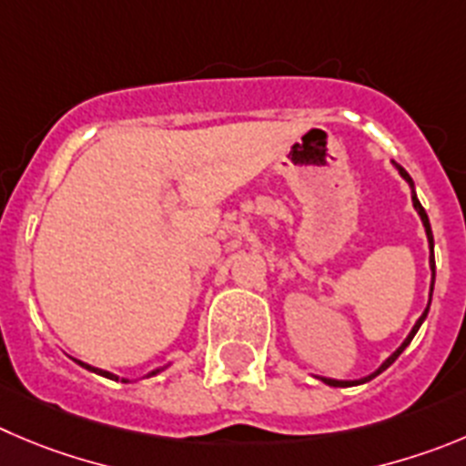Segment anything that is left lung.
<instances>
[{
  "label": "left lung",
  "mask_w": 466,
  "mask_h": 466,
  "mask_svg": "<svg viewBox=\"0 0 466 466\" xmlns=\"http://www.w3.org/2000/svg\"><path fill=\"white\" fill-rule=\"evenodd\" d=\"M393 167L398 169V174L400 177H402L404 181H407V186H410V190H411V204H414V208H416V213H419V218H420V223H423V229H425V237H428V248H430V271H432V280H430V301H428V306H425V310H423V315L419 317V319H416V324L411 326V331H410V336L404 338L402 340V345L398 347V350L393 351V354L389 356V359L384 360V363L380 365V368H377L375 372H370V375H365V377H359V380H333V377H319V375H315L317 380L319 381H324L326 386H338V389H347V386H359V384H365V381H370V380H375L377 375H381V372L386 370V368H389L390 363H393L395 359H398L400 354H402L404 350H407V347H410V342L414 340V336L416 333H419V329H420V324H423L425 321V317H428V312H430V303H432V289H434V238H432V229H430V220H428V213H425V208L420 207V202H419V198H416V188H414V181H411V177L410 174H407V169L404 167H400L398 163H393Z\"/></svg>",
  "instance_id": "1"
}]
</instances>
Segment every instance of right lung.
Returning a JSON list of instances; mask_svg holds the SVG:
<instances>
[{"label": "right lung", "instance_id": "1", "mask_svg": "<svg viewBox=\"0 0 466 466\" xmlns=\"http://www.w3.org/2000/svg\"><path fill=\"white\" fill-rule=\"evenodd\" d=\"M76 360L77 365H82V368H85V370H89V372H96V375H101V377H106V380H112V381H119V375H115V372H107V370H101V368H94V365H89V363H85V360H77V359H73ZM169 368V363L167 365H163V368H156V370H151L149 375H145L142 377V380H149V377H156L158 375V372H163V370H167ZM121 381H124V384H128L130 380H126V377H121Z\"/></svg>", "mask_w": 466, "mask_h": 466}]
</instances>
